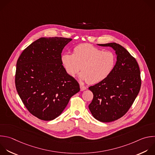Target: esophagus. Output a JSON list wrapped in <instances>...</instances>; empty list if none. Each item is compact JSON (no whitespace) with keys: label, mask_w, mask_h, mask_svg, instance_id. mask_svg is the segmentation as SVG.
<instances>
[{"label":"esophagus","mask_w":155,"mask_h":155,"mask_svg":"<svg viewBox=\"0 0 155 155\" xmlns=\"http://www.w3.org/2000/svg\"><path fill=\"white\" fill-rule=\"evenodd\" d=\"M80 91H84L86 89V86H83V84H80Z\"/></svg>","instance_id":"obj_1"}]
</instances>
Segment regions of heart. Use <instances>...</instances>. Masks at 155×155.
Returning a JSON list of instances; mask_svg holds the SVG:
<instances>
[{
  "mask_svg": "<svg viewBox=\"0 0 155 155\" xmlns=\"http://www.w3.org/2000/svg\"><path fill=\"white\" fill-rule=\"evenodd\" d=\"M61 62L70 76L75 77L81 70V80L87 81L89 84H95L111 74L116 65V57L112 51H104L90 44L84 43L75 47L72 54H63Z\"/></svg>",
  "mask_w": 155,
  "mask_h": 155,
  "instance_id": "heart-1",
  "label": "heart"
}]
</instances>
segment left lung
<instances>
[{
  "instance_id": "obj_1",
  "label": "left lung",
  "mask_w": 155,
  "mask_h": 155,
  "mask_svg": "<svg viewBox=\"0 0 155 155\" xmlns=\"http://www.w3.org/2000/svg\"><path fill=\"white\" fill-rule=\"evenodd\" d=\"M98 45L112 47L117 61L107 78L89 87L94 95L89 109L95 119L110 122L124 116L133 105L140 89V72L136 59L120 44Z\"/></svg>"
}]
</instances>
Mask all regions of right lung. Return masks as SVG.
<instances>
[{"label":"right lung","mask_w":155,"mask_h":155,"mask_svg":"<svg viewBox=\"0 0 155 155\" xmlns=\"http://www.w3.org/2000/svg\"><path fill=\"white\" fill-rule=\"evenodd\" d=\"M71 41L62 37L41 38L25 48L18 60L17 92L28 111L41 120L58 117L71 97L80 90L61 62L63 49Z\"/></svg>","instance_id":"obj_1"}]
</instances>
